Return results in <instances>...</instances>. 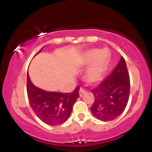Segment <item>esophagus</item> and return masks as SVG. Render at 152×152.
<instances>
[{"instance_id": "1", "label": "esophagus", "mask_w": 152, "mask_h": 152, "mask_svg": "<svg viewBox=\"0 0 152 152\" xmlns=\"http://www.w3.org/2000/svg\"><path fill=\"white\" fill-rule=\"evenodd\" d=\"M85 93H87V90L85 88H83V87H81L80 90H79V96L82 97V96H83Z\"/></svg>"}]
</instances>
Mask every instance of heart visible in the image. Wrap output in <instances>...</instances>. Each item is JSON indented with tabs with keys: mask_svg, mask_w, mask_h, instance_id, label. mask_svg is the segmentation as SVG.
<instances>
[{
	"mask_svg": "<svg viewBox=\"0 0 152 152\" xmlns=\"http://www.w3.org/2000/svg\"><path fill=\"white\" fill-rule=\"evenodd\" d=\"M110 58V52L107 49L100 50L91 49L83 55L82 63L83 65L90 67L87 72V79L90 82H96L102 79L104 73Z\"/></svg>",
	"mask_w": 152,
	"mask_h": 152,
	"instance_id": "heart-1",
	"label": "heart"
}]
</instances>
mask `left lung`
Listing matches in <instances>:
<instances>
[{"label": "left lung", "instance_id": "obj_1", "mask_svg": "<svg viewBox=\"0 0 152 152\" xmlns=\"http://www.w3.org/2000/svg\"><path fill=\"white\" fill-rule=\"evenodd\" d=\"M130 79L123 56L117 66L97 87L92 90L95 97L90 108L97 119L110 121L123 113L129 101Z\"/></svg>", "mask_w": 152, "mask_h": 152}]
</instances>
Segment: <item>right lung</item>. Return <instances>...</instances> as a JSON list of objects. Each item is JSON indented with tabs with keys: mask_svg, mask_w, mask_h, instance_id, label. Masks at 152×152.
Masks as SVG:
<instances>
[{
	"mask_svg": "<svg viewBox=\"0 0 152 152\" xmlns=\"http://www.w3.org/2000/svg\"><path fill=\"white\" fill-rule=\"evenodd\" d=\"M26 90L34 113L42 122L50 126L59 125L66 121L70 115L73 104L79 97V86L71 93H49L34 85L28 74Z\"/></svg>",
	"mask_w": 152,
	"mask_h": 152,
	"instance_id": "obj_1",
	"label": "right lung"
}]
</instances>
